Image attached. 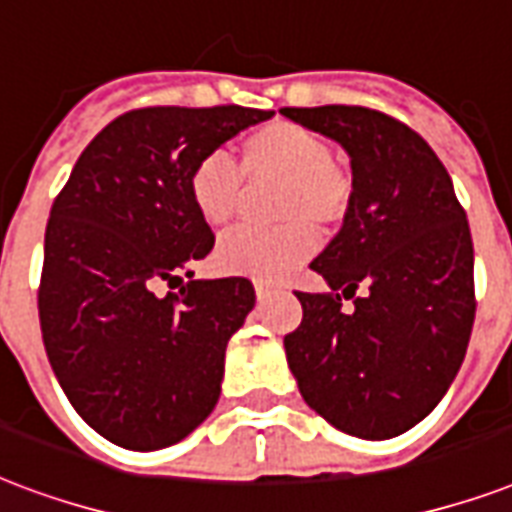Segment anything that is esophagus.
<instances>
[{"instance_id": "34e87169", "label": "esophagus", "mask_w": 512, "mask_h": 512, "mask_svg": "<svg viewBox=\"0 0 512 512\" xmlns=\"http://www.w3.org/2000/svg\"><path fill=\"white\" fill-rule=\"evenodd\" d=\"M273 290H276V284H271V282H255L257 298H265V295H271Z\"/></svg>"}]
</instances>
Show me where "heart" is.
<instances>
[{
    "label": "heart",
    "mask_w": 512,
    "mask_h": 512,
    "mask_svg": "<svg viewBox=\"0 0 512 512\" xmlns=\"http://www.w3.org/2000/svg\"><path fill=\"white\" fill-rule=\"evenodd\" d=\"M241 169L225 155H206L187 177L195 214L222 228L239 217L249 185L279 182L273 198L276 228H239L217 247L228 273L282 279L317 249V230H338L354 209V179L333 163V144L292 120H271L239 144Z\"/></svg>",
    "instance_id": "obj_1"
}]
</instances>
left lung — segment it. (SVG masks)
I'll return each mask as SVG.
<instances>
[{"label":"left lung","mask_w":512,"mask_h":512,"mask_svg":"<svg viewBox=\"0 0 512 512\" xmlns=\"http://www.w3.org/2000/svg\"><path fill=\"white\" fill-rule=\"evenodd\" d=\"M349 152L354 209L311 268L333 292H295L284 335L298 389L335 429L403 435L446 395L475 319L473 236L446 166L413 128L368 107H284ZM366 287L362 296L356 295ZM355 300L343 312L340 298Z\"/></svg>","instance_id":"8db88e82"}]
</instances>
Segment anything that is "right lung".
Instances as JSON below:
<instances>
[{
  "mask_svg": "<svg viewBox=\"0 0 512 512\" xmlns=\"http://www.w3.org/2000/svg\"><path fill=\"white\" fill-rule=\"evenodd\" d=\"M268 117L239 104L131 109L96 134L53 201L42 341L74 411L115 446H174L220 400L225 349L255 287L244 276L193 279L214 233L190 204L187 177Z\"/></svg>",
  "mask_w": 512,
  "mask_h": 512,
  "instance_id": "add662e5",
  "label": "right lung"
}]
</instances>
